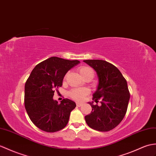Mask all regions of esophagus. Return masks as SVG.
I'll return each mask as SVG.
<instances>
[{"instance_id":"34e87169","label":"esophagus","mask_w":156,"mask_h":156,"mask_svg":"<svg viewBox=\"0 0 156 156\" xmlns=\"http://www.w3.org/2000/svg\"><path fill=\"white\" fill-rule=\"evenodd\" d=\"M82 105V103H80V102H76V106L78 107H80Z\"/></svg>"}]
</instances>
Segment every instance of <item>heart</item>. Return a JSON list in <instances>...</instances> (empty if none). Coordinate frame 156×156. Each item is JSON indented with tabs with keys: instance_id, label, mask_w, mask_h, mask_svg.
Here are the masks:
<instances>
[{
	"instance_id": "1",
	"label": "heart",
	"mask_w": 156,
	"mask_h": 156,
	"mask_svg": "<svg viewBox=\"0 0 156 156\" xmlns=\"http://www.w3.org/2000/svg\"><path fill=\"white\" fill-rule=\"evenodd\" d=\"M78 71L80 74L83 77V78H85L86 77L88 76H94V71L89 66H81L78 68ZM67 74L65 76V78H66ZM90 93V90L86 88H75L72 90L70 92V96L72 99L75 100L80 101L83 100V98L88 95Z\"/></svg>"
}]
</instances>
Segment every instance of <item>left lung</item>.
Instances as JSON below:
<instances>
[{
  "label": "left lung",
  "mask_w": 156,
  "mask_h": 156,
  "mask_svg": "<svg viewBox=\"0 0 156 156\" xmlns=\"http://www.w3.org/2000/svg\"><path fill=\"white\" fill-rule=\"evenodd\" d=\"M96 72L98 85L92 100H101V106L89 102L92 110L85 116L86 124L100 132L115 128L124 118L129 100L126 80L114 65L102 60H86Z\"/></svg>",
  "instance_id": "left-lung-1"
}]
</instances>
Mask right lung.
<instances>
[{
    "instance_id": "obj_1",
    "label": "right lung",
    "mask_w": 156,
    "mask_h": 156,
    "mask_svg": "<svg viewBox=\"0 0 156 156\" xmlns=\"http://www.w3.org/2000/svg\"><path fill=\"white\" fill-rule=\"evenodd\" d=\"M78 60L50 57L32 70L24 86V106L30 120L46 132H55L66 127L70 112L76 106L69 99L60 104L53 99L55 90L61 87L64 76Z\"/></svg>"
}]
</instances>
